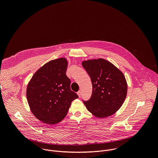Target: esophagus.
Instances as JSON below:
<instances>
[{"label": "esophagus", "mask_w": 158, "mask_h": 158, "mask_svg": "<svg viewBox=\"0 0 158 158\" xmlns=\"http://www.w3.org/2000/svg\"><path fill=\"white\" fill-rule=\"evenodd\" d=\"M77 95H78V96L80 98L81 97V91H79L78 92H77Z\"/></svg>", "instance_id": "obj_1"}]
</instances>
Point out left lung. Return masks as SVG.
I'll return each instance as SVG.
<instances>
[{
	"label": "left lung",
	"mask_w": 158,
	"mask_h": 158,
	"mask_svg": "<svg viewBox=\"0 0 158 158\" xmlns=\"http://www.w3.org/2000/svg\"><path fill=\"white\" fill-rule=\"evenodd\" d=\"M82 65L93 85L91 98L83 100L87 109L100 118L114 114L124 103L127 95V85L124 74L103 59L83 61Z\"/></svg>",
	"instance_id": "8db88e82"
}]
</instances>
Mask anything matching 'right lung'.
<instances>
[{"instance_id":"right-lung-1","label":"right lung","mask_w":158,"mask_h":158,"mask_svg":"<svg viewBox=\"0 0 158 158\" xmlns=\"http://www.w3.org/2000/svg\"><path fill=\"white\" fill-rule=\"evenodd\" d=\"M67 60H52L34 74L27 87V99L32 114L40 121L54 124L67 115L71 102L78 98L71 90L66 76Z\"/></svg>"}]
</instances>
